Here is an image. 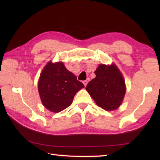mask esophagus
<instances>
[{
  "label": "esophagus",
  "instance_id": "esophagus-1",
  "mask_svg": "<svg viewBox=\"0 0 160 160\" xmlns=\"http://www.w3.org/2000/svg\"><path fill=\"white\" fill-rule=\"evenodd\" d=\"M89 80H90V79H89V78H88V79H87L86 80H84V81H83V84H84V85L86 86L87 85H88V82H89Z\"/></svg>",
  "mask_w": 160,
  "mask_h": 160
}]
</instances>
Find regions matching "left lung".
Listing matches in <instances>:
<instances>
[{
  "label": "left lung",
  "mask_w": 160,
  "mask_h": 160,
  "mask_svg": "<svg viewBox=\"0 0 160 160\" xmlns=\"http://www.w3.org/2000/svg\"><path fill=\"white\" fill-rule=\"evenodd\" d=\"M95 78L89 82L86 90L96 104L102 109L113 111L122 102L126 93L125 81L115 65H99L94 72Z\"/></svg>",
  "instance_id": "8db88e82"
}]
</instances>
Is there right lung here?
<instances>
[{"label":"right lung","instance_id":"1","mask_svg":"<svg viewBox=\"0 0 160 160\" xmlns=\"http://www.w3.org/2000/svg\"><path fill=\"white\" fill-rule=\"evenodd\" d=\"M84 87L61 62H48L43 69L38 83L43 105L55 113L68 107L75 94Z\"/></svg>","mask_w":160,"mask_h":160}]
</instances>
